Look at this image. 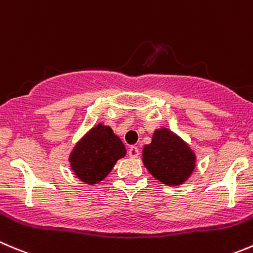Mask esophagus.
<instances>
[{
	"mask_svg": "<svg viewBox=\"0 0 253 253\" xmlns=\"http://www.w3.org/2000/svg\"><path fill=\"white\" fill-rule=\"evenodd\" d=\"M128 156L131 158H137L139 156V149L136 146H131L128 149Z\"/></svg>",
	"mask_w": 253,
	"mask_h": 253,
	"instance_id": "esophagus-1",
	"label": "esophagus"
}]
</instances>
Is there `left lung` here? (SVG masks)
<instances>
[{
    "label": "left lung",
    "instance_id": "1",
    "mask_svg": "<svg viewBox=\"0 0 253 253\" xmlns=\"http://www.w3.org/2000/svg\"><path fill=\"white\" fill-rule=\"evenodd\" d=\"M142 162L162 184L178 186L193 174L197 156L181 137L167 127H161L154 131L151 143L144 146Z\"/></svg>",
    "mask_w": 253,
    "mask_h": 253
}]
</instances>
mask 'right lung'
I'll list each match as a JSON object with an SVG mask.
<instances>
[{
	"label": "right lung",
	"mask_w": 253,
	"mask_h": 253,
	"mask_svg": "<svg viewBox=\"0 0 253 253\" xmlns=\"http://www.w3.org/2000/svg\"><path fill=\"white\" fill-rule=\"evenodd\" d=\"M125 156L126 148L121 138L111 127L100 122L77 142L69 154V163L79 180L94 185L104 180Z\"/></svg>",
	"instance_id": "1"
}]
</instances>
